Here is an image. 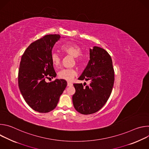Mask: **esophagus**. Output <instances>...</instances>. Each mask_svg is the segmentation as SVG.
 I'll list each match as a JSON object with an SVG mask.
<instances>
[{
  "label": "esophagus",
  "mask_w": 149,
  "mask_h": 149,
  "mask_svg": "<svg viewBox=\"0 0 149 149\" xmlns=\"http://www.w3.org/2000/svg\"><path fill=\"white\" fill-rule=\"evenodd\" d=\"M67 86H68V87H72V84L71 82H67Z\"/></svg>",
  "instance_id": "34e87169"
}]
</instances>
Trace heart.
<instances>
[{
  "mask_svg": "<svg viewBox=\"0 0 149 149\" xmlns=\"http://www.w3.org/2000/svg\"><path fill=\"white\" fill-rule=\"evenodd\" d=\"M61 49L65 54L75 58V61L78 65L82 64V58L79 56L81 54L82 50L79 45L74 43L66 44L62 46ZM51 60L55 67L59 68L61 66L62 59L58 54L54 52H52L51 55ZM77 74V72L74 69H63L59 72L58 76L61 79L66 81H71Z\"/></svg>",
  "mask_w": 149,
  "mask_h": 149,
  "instance_id": "obj_1",
  "label": "heart"
}]
</instances>
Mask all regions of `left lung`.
Wrapping results in <instances>:
<instances>
[{"label": "left lung", "mask_w": 149, "mask_h": 149, "mask_svg": "<svg viewBox=\"0 0 149 149\" xmlns=\"http://www.w3.org/2000/svg\"><path fill=\"white\" fill-rule=\"evenodd\" d=\"M78 79L90 80V84L86 87L82 84H74V108L85 115L97 112L109 100L114 85V72L109 53L98 47L90 49V60Z\"/></svg>", "instance_id": "8db88e82"}]
</instances>
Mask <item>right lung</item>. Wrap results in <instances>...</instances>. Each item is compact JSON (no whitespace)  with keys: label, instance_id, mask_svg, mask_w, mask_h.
<instances>
[{"label":"right lung","instance_id":"1","mask_svg":"<svg viewBox=\"0 0 149 149\" xmlns=\"http://www.w3.org/2000/svg\"><path fill=\"white\" fill-rule=\"evenodd\" d=\"M59 35H47L27 48L21 58L18 84L24 100L36 111L45 113L53 110L65 89L64 79L47 82L46 78L56 76L51 60L52 48Z\"/></svg>","mask_w":149,"mask_h":149}]
</instances>
